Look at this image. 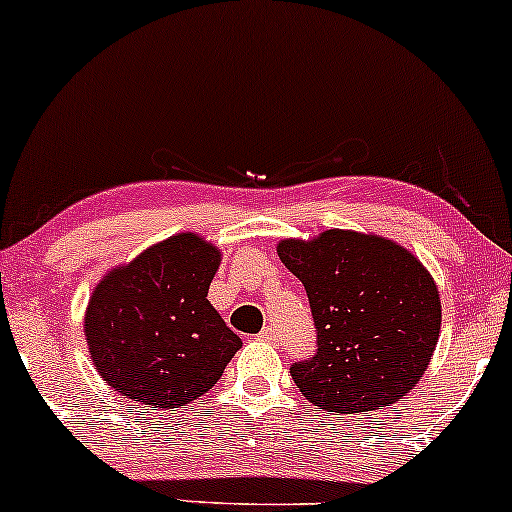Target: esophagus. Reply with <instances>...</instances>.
Instances as JSON below:
<instances>
[{"instance_id": "obj_1", "label": "esophagus", "mask_w": 512, "mask_h": 512, "mask_svg": "<svg viewBox=\"0 0 512 512\" xmlns=\"http://www.w3.org/2000/svg\"><path fill=\"white\" fill-rule=\"evenodd\" d=\"M258 338H261V341H266V343H278V331L271 329V326H266V329L258 333Z\"/></svg>"}]
</instances>
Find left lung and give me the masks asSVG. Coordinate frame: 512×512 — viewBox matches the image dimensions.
I'll use <instances>...</instances> for the list:
<instances>
[{"label": "left lung", "mask_w": 512, "mask_h": 512, "mask_svg": "<svg viewBox=\"0 0 512 512\" xmlns=\"http://www.w3.org/2000/svg\"><path fill=\"white\" fill-rule=\"evenodd\" d=\"M278 256L307 290L317 353L292 363L300 392L324 411H375L404 399L440 336V295L411 251L375 234L326 229L283 239Z\"/></svg>", "instance_id": "8db88e82"}]
</instances>
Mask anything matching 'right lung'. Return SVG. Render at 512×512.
Instances as JSON below:
<instances>
[{
  "instance_id": "1",
  "label": "right lung",
  "mask_w": 512,
  "mask_h": 512,
  "mask_svg": "<svg viewBox=\"0 0 512 512\" xmlns=\"http://www.w3.org/2000/svg\"><path fill=\"white\" fill-rule=\"evenodd\" d=\"M220 251L183 232L113 268L91 292L84 333L113 392L152 411L210 392L241 338L208 302Z\"/></svg>"
}]
</instances>
